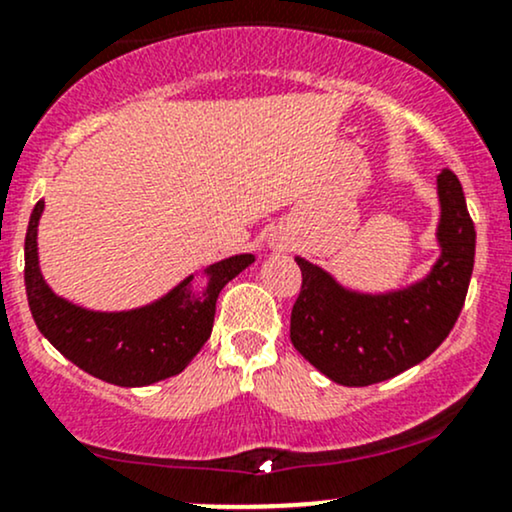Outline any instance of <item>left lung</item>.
Wrapping results in <instances>:
<instances>
[{
    "instance_id": "1",
    "label": "left lung",
    "mask_w": 512,
    "mask_h": 512,
    "mask_svg": "<svg viewBox=\"0 0 512 512\" xmlns=\"http://www.w3.org/2000/svg\"><path fill=\"white\" fill-rule=\"evenodd\" d=\"M441 255L424 279L389 293L341 286L305 257H295L303 286L291 312V341L310 365L341 386L386 381L427 360L451 334L474 267V224L458 176H436Z\"/></svg>"
}]
</instances>
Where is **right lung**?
<instances>
[{"label":"right lung","mask_w":512,"mask_h":512,"mask_svg":"<svg viewBox=\"0 0 512 512\" xmlns=\"http://www.w3.org/2000/svg\"><path fill=\"white\" fill-rule=\"evenodd\" d=\"M45 200L35 205L26 233V293L40 334L66 360L116 386H150L183 372L212 334L221 288L255 262L233 255L205 269V291L183 279L155 303L123 312H95L59 298L38 262V224Z\"/></svg>","instance_id":"obj_1"}]
</instances>
